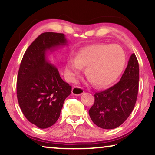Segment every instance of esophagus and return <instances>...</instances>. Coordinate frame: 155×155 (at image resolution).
Masks as SVG:
<instances>
[{
  "label": "esophagus",
  "instance_id": "34e87169",
  "mask_svg": "<svg viewBox=\"0 0 155 155\" xmlns=\"http://www.w3.org/2000/svg\"><path fill=\"white\" fill-rule=\"evenodd\" d=\"M84 93V90L80 87H74L72 89V94L76 96H80Z\"/></svg>",
  "mask_w": 155,
  "mask_h": 155
}]
</instances>
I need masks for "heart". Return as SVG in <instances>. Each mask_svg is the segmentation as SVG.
Returning <instances> with one entry per match:
<instances>
[{"label": "heart", "instance_id": "1", "mask_svg": "<svg viewBox=\"0 0 155 155\" xmlns=\"http://www.w3.org/2000/svg\"><path fill=\"white\" fill-rule=\"evenodd\" d=\"M126 62V53L118 44H92L78 50L75 58L68 59L65 73L68 80L74 82L86 67L85 75L93 84L104 87L119 78Z\"/></svg>", "mask_w": 155, "mask_h": 155}]
</instances>
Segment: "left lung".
I'll return each mask as SVG.
<instances>
[{"label":"left lung","mask_w":155,"mask_h":155,"mask_svg":"<svg viewBox=\"0 0 155 155\" xmlns=\"http://www.w3.org/2000/svg\"><path fill=\"white\" fill-rule=\"evenodd\" d=\"M138 86V61L133 54L120 81L107 90L95 93L94 103L89 110L93 123L104 129L120 126L134 109Z\"/></svg>","instance_id":"obj_1"}]
</instances>
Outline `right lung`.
<instances>
[{"instance_id":"add662e5","label":"right lung","mask_w":155,"mask_h":155,"mask_svg":"<svg viewBox=\"0 0 155 155\" xmlns=\"http://www.w3.org/2000/svg\"><path fill=\"white\" fill-rule=\"evenodd\" d=\"M68 45L64 34L44 32L29 46L19 69L17 97L23 114L39 128L58 120L65 99L72 87L61 78L58 70L47 58L61 46Z\"/></svg>"}]
</instances>
